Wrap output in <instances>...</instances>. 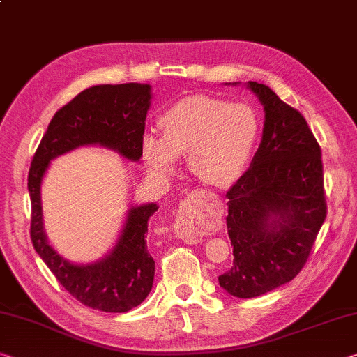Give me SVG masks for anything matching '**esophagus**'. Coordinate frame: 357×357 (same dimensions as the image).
I'll list each match as a JSON object with an SVG mask.
<instances>
[{"label":"esophagus","mask_w":357,"mask_h":357,"mask_svg":"<svg viewBox=\"0 0 357 357\" xmlns=\"http://www.w3.org/2000/svg\"><path fill=\"white\" fill-rule=\"evenodd\" d=\"M176 235L181 240L188 241V243H199L203 236V231L200 229H197L189 222V219L185 218H179L176 220Z\"/></svg>","instance_id":"1"}]
</instances>
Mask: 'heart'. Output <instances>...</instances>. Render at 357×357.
Segmentation results:
<instances>
[{"instance_id": "obj_1", "label": "heart", "mask_w": 357, "mask_h": 357, "mask_svg": "<svg viewBox=\"0 0 357 357\" xmlns=\"http://www.w3.org/2000/svg\"><path fill=\"white\" fill-rule=\"evenodd\" d=\"M158 128L160 138L146 135L141 144L152 176L169 179L178 157L188 155L192 174L216 188L245 172L259 138V121L250 106L211 97L179 100L158 119Z\"/></svg>"}]
</instances>
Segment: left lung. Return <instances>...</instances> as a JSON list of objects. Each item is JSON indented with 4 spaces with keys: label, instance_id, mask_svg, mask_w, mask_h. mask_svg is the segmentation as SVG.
I'll return each mask as SVG.
<instances>
[{
    "label": "left lung",
    "instance_id": "8db88e82",
    "mask_svg": "<svg viewBox=\"0 0 357 357\" xmlns=\"http://www.w3.org/2000/svg\"><path fill=\"white\" fill-rule=\"evenodd\" d=\"M262 141L227 192L234 267L219 276L230 296L259 297L301 273L327 216L321 148L305 117L264 84Z\"/></svg>",
    "mask_w": 357,
    "mask_h": 357
}]
</instances>
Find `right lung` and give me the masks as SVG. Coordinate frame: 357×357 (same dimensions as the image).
Here are the masks:
<instances>
[{
    "mask_svg": "<svg viewBox=\"0 0 357 357\" xmlns=\"http://www.w3.org/2000/svg\"><path fill=\"white\" fill-rule=\"evenodd\" d=\"M149 105L148 84H106L86 89L55 112L28 173L30 236L36 252L76 301L106 313H126L149 296L155 262L144 236L148 220L158 206L149 203L130 208L114 250L95 264L75 265L47 243L43 229L41 181L52 158L79 146L100 144L128 160H139Z\"/></svg>",
    "mask_w": 357,
    "mask_h": 357,
    "instance_id": "right-lung-1",
    "label": "right lung"
}]
</instances>
